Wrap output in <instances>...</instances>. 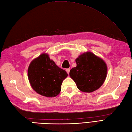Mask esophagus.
Returning <instances> with one entry per match:
<instances>
[{
    "instance_id": "1",
    "label": "esophagus",
    "mask_w": 132,
    "mask_h": 132,
    "mask_svg": "<svg viewBox=\"0 0 132 132\" xmlns=\"http://www.w3.org/2000/svg\"><path fill=\"white\" fill-rule=\"evenodd\" d=\"M70 70V69H67L66 70V72H67V73H68V74H69Z\"/></svg>"
}]
</instances>
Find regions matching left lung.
<instances>
[{"label":"left lung","instance_id":"left-lung-1","mask_svg":"<svg viewBox=\"0 0 132 132\" xmlns=\"http://www.w3.org/2000/svg\"><path fill=\"white\" fill-rule=\"evenodd\" d=\"M77 66L70 71V77L80 91L90 93L99 89L106 79L107 65L102 58L91 52L79 55Z\"/></svg>","mask_w":132,"mask_h":132}]
</instances>
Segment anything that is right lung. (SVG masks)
<instances>
[{
	"instance_id": "obj_1",
	"label": "right lung",
	"mask_w": 132,
	"mask_h": 132,
	"mask_svg": "<svg viewBox=\"0 0 132 132\" xmlns=\"http://www.w3.org/2000/svg\"><path fill=\"white\" fill-rule=\"evenodd\" d=\"M68 75L45 53L33 60L28 69V78L33 90L48 97L60 93L62 83Z\"/></svg>"
}]
</instances>
